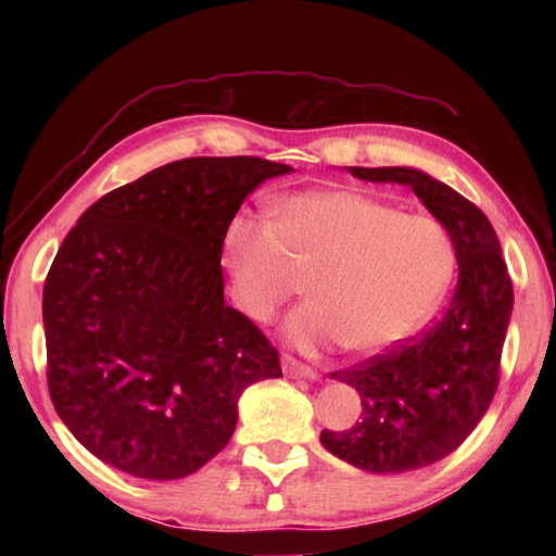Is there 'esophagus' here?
Here are the masks:
<instances>
[{
    "label": "esophagus",
    "instance_id": "obj_1",
    "mask_svg": "<svg viewBox=\"0 0 556 556\" xmlns=\"http://www.w3.org/2000/svg\"><path fill=\"white\" fill-rule=\"evenodd\" d=\"M281 368L289 375V378H304V380H318V372L314 368H308V365L294 361V357H285L281 361Z\"/></svg>",
    "mask_w": 556,
    "mask_h": 556
}]
</instances>
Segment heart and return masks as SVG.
<instances>
[{"instance_id": "obj_1", "label": "heart", "mask_w": 556, "mask_h": 556, "mask_svg": "<svg viewBox=\"0 0 556 556\" xmlns=\"http://www.w3.org/2000/svg\"><path fill=\"white\" fill-rule=\"evenodd\" d=\"M232 296L269 321L312 271V301L285 321L287 343L316 353L348 345L384 353L425 326L454 279L456 248L431 215H407L372 195L326 188L279 199L271 223L235 215L223 232Z\"/></svg>"}]
</instances>
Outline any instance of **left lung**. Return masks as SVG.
I'll use <instances>...</instances> for the list:
<instances>
[{
  "label": "left lung",
  "mask_w": 556,
  "mask_h": 556,
  "mask_svg": "<svg viewBox=\"0 0 556 556\" xmlns=\"http://www.w3.org/2000/svg\"><path fill=\"white\" fill-rule=\"evenodd\" d=\"M355 178L409 186L456 248L458 281L439 321L397 351L331 372L361 394L363 412L321 444L368 473H407L464 444L491 407L513 316V281L491 220L454 188L412 166H348Z\"/></svg>",
  "instance_id": "1"
}]
</instances>
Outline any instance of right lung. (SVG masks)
<instances>
[{
  "label": "right lung",
  "instance_id": "right-lung-1",
  "mask_svg": "<svg viewBox=\"0 0 556 556\" xmlns=\"http://www.w3.org/2000/svg\"><path fill=\"white\" fill-rule=\"evenodd\" d=\"M291 166L195 156L115 188L65 235L43 285L53 407L92 456L149 481L220 454L240 394L281 378L260 328L225 304L223 232Z\"/></svg>",
  "mask_w": 556,
  "mask_h": 556
}]
</instances>
